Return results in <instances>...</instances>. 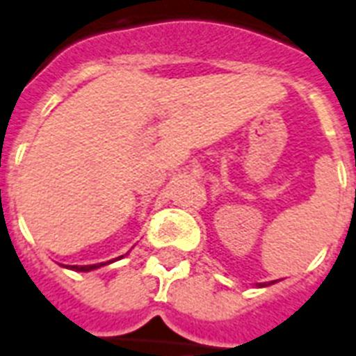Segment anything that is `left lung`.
I'll return each instance as SVG.
<instances>
[{
	"mask_svg": "<svg viewBox=\"0 0 356 356\" xmlns=\"http://www.w3.org/2000/svg\"><path fill=\"white\" fill-rule=\"evenodd\" d=\"M259 286H268V284L266 282H259Z\"/></svg>",
	"mask_w": 356,
	"mask_h": 356,
	"instance_id": "obj_1",
	"label": "left lung"
}]
</instances>
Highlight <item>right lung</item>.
Listing matches in <instances>:
<instances>
[{
	"mask_svg": "<svg viewBox=\"0 0 356 356\" xmlns=\"http://www.w3.org/2000/svg\"><path fill=\"white\" fill-rule=\"evenodd\" d=\"M123 257V254H122ZM122 257H118V259H122ZM105 264H111V260L108 262H102V264H92V266H72V270L75 271H90V270H96V268H102V266Z\"/></svg>",
	"mask_w": 356,
	"mask_h": 356,
	"instance_id": "1",
	"label": "right lung"
}]
</instances>
